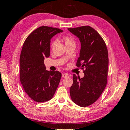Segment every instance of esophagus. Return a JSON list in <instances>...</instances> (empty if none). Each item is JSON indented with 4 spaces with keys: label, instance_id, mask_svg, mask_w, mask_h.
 <instances>
[{
    "label": "esophagus",
    "instance_id": "1",
    "mask_svg": "<svg viewBox=\"0 0 130 130\" xmlns=\"http://www.w3.org/2000/svg\"><path fill=\"white\" fill-rule=\"evenodd\" d=\"M62 76L63 78H66V77H68V74L67 73H62Z\"/></svg>",
    "mask_w": 130,
    "mask_h": 130
}]
</instances>
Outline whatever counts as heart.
<instances>
[{"mask_svg": "<svg viewBox=\"0 0 130 130\" xmlns=\"http://www.w3.org/2000/svg\"><path fill=\"white\" fill-rule=\"evenodd\" d=\"M64 41L65 42V44L66 45H67V44H70V43L74 42L73 40L72 39L71 37H65L64 38ZM55 43H56V41H53L52 43V45H54V44H55Z\"/></svg>", "mask_w": 130, "mask_h": 130, "instance_id": "obj_1", "label": "heart"}]
</instances>
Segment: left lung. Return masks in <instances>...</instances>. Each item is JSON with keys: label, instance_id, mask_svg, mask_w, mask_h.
Masks as SVG:
<instances>
[{"label": "left lung", "instance_id": "1", "mask_svg": "<svg viewBox=\"0 0 130 130\" xmlns=\"http://www.w3.org/2000/svg\"><path fill=\"white\" fill-rule=\"evenodd\" d=\"M79 38V57L76 66L82 69L85 76L78 78L73 75L70 88L72 101L80 107L93 104L101 95L107 85L108 54L105 42L99 33L89 26L68 28Z\"/></svg>", "mask_w": 130, "mask_h": 130}]
</instances>
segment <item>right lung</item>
Wrapping results in <instances>:
<instances>
[{"label": "right lung", "instance_id": "add662e5", "mask_svg": "<svg viewBox=\"0 0 130 130\" xmlns=\"http://www.w3.org/2000/svg\"><path fill=\"white\" fill-rule=\"evenodd\" d=\"M58 28L42 26L25 39L20 56V80L25 92L37 102L52 99L62 77L59 71H47L44 58L50 56L51 39L62 32Z\"/></svg>", "mask_w": 130, "mask_h": 130}]
</instances>
